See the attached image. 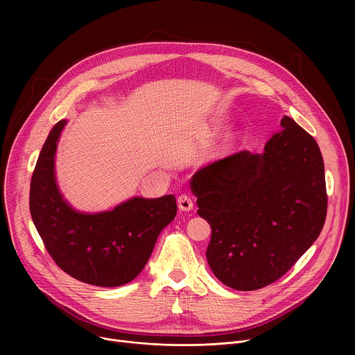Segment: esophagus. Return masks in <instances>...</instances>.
Instances as JSON below:
<instances>
[{
    "mask_svg": "<svg viewBox=\"0 0 355 355\" xmlns=\"http://www.w3.org/2000/svg\"><path fill=\"white\" fill-rule=\"evenodd\" d=\"M177 202H178V208L181 211H184V212H188V211H191L193 208V202H192V199L188 195H180Z\"/></svg>",
    "mask_w": 355,
    "mask_h": 355,
    "instance_id": "1",
    "label": "esophagus"
}]
</instances>
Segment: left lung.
I'll use <instances>...</instances> for the list:
<instances>
[{"label": "left lung", "instance_id": "8db88e82", "mask_svg": "<svg viewBox=\"0 0 355 355\" xmlns=\"http://www.w3.org/2000/svg\"><path fill=\"white\" fill-rule=\"evenodd\" d=\"M198 215L212 227L207 260L237 291L279 279L319 237L327 212L324 164L316 140L292 118L264 153L237 151L191 178Z\"/></svg>", "mask_w": 355, "mask_h": 355}]
</instances>
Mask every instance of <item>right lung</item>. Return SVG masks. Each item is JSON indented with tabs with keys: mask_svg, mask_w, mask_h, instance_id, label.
Returning a JSON list of instances; mask_svg holds the SVG:
<instances>
[{
	"mask_svg": "<svg viewBox=\"0 0 355 355\" xmlns=\"http://www.w3.org/2000/svg\"><path fill=\"white\" fill-rule=\"evenodd\" d=\"M66 123L63 119L53 126L40 150L31 180L32 220L64 272L89 285H125L141 272L160 232L175 218V196H135L112 211L77 212L64 200L55 175L58 141Z\"/></svg>",
	"mask_w": 355,
	"mask_h": 355,
	"instance_id": "1",
	"label": "right lung"
}]
</instances>
